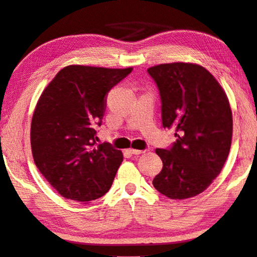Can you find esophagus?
<instances>
[{
  "label": "esophagus",
  "mask_w": 257,
  "mask_h": 257,
  "mask_svg": "<svg viewBox=\"0 0 257 257\" xmlns=\"http://www.w3.org/2000/svg\"><path fill=\"white\" fill-rule=\"evenodd\" d=\"M129 152L132 153V154H136V156H137V154H142V153H143L144 151H143V150H135V149H130V150H129Z\"/></svg>",
  "instance_id": "1"
}]
</instances>
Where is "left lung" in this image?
I'll return each mask as SVG.
<instances>
[{
    "mask_svg": "<svg viewBox=\"0 0 257 257\" xmlns=\"http://www.w3.org/2000/svg\"><path fill=\"white\" fill-rule=\"evenodd\" d=\"M161 98L164 128H174L176 142L157 149L162 169L153 186L170 199H187L208 187L221 173L232 140V112L216 79L197 64L172 63L150 67Z\"/></svg>",
    "mask_w": 257,
    "mask_h": 257,
    "instance_id": "left-lung-1",
    "label": "left lung"
}]
</instances>
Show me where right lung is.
<instances>
[{
    "instance_id": "obj_1",
    "label": "right lung",
    "mask_w": 257,
    "mask_h": 257,
    "mask_svg": "<svg viewBox=\"0 0 257 257\" xmlns=\"http://www.w3.org/2000/svg\"><path fill=\"white\" fill-rule=\"evenodd\" d=\"M133 71L70 65L44 89L31 124V145L40 173L64 198L98 199L111 189L123 156L109 143L96 144L105 98Z\"/></svg>"
}]
</instances>
